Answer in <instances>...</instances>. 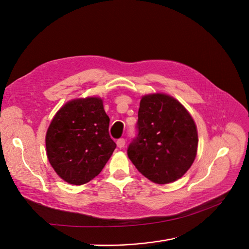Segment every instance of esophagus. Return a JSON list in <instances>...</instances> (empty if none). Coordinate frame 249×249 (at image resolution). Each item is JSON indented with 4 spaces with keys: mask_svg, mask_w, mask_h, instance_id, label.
<instances>
[{
    "mask_svg": "<svg viewBox=\"0 0 249 249\" xmlns=\"http://www.w3.org/2000/svg\"><path fill=\"white\" fill-rule=\"evenodd\" d=\"M116 144L119 148H123L124 145H125V140L124 138H119L117 141H116Z\"/></svg>",
    "mask_w": 249,
    "mask_h": 249,
    "instance_id": "34e87169",
    "label": "esophagus"
}]
</instances>
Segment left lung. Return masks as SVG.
I'll list each match as a JSON object with an SVG mask.
<instances>
[{
	"mask_svg": "<svg viewBox=\"0 0 249 249\" xmlns=\"http://www.w3.org/2000/svg\"><path fill=\"white\" fill-rule=\"evenodd\" d=\"M136 130L127 156L145 178L168 184L191 167L198 144L196 126L176 99L161 93L143 96Z\"/></svg>",
	"mask_w": 249,
	"mask_h": 249,
	"instance_id": "obj_1",
	"label": "left lung"
}]
</instances>
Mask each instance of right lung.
Instances as JSON below:
<instances>
[{"instance_id":"add662e5","label":"right lung","mask_w":249,"mask_h":249,"mask_svg":"<svg viewBox=\"0 0 249 249\" xmlns=\"http://www.w3.org/2000/svg\"><path fill=\"white\" fill-rule=\"evenodd\" d=\"M109 123L97 97L71 101L57 112L47 132V155L65 182L83 185L102 171L116 147Z\"/></svg>"}]
</instances>
